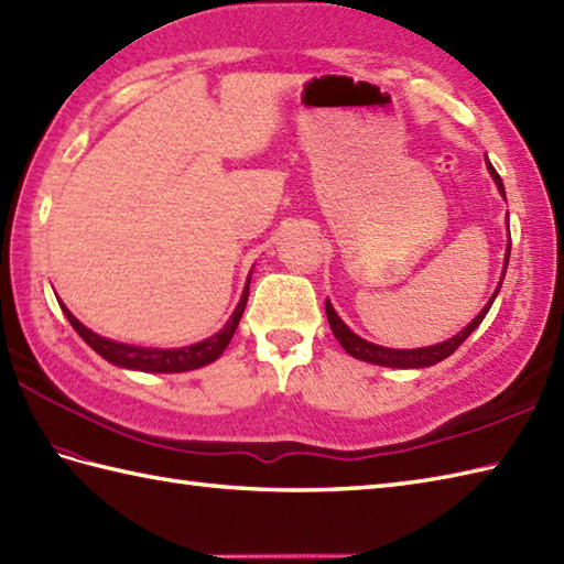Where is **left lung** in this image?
<instances>
[{
	"label": "left lung",
	"mask_w": 564,
	"mask_h": 564,
	"mask_svg": "<svg viewBox=\"0 0 564 564\" xmlns=\"http://www.w3.org/2000/svg\"><path fill=\"white\" fill-rule=\"evenodd\" d=\"M489 174H492L495 184L499 188L501 196L505 194V184H501V176L495 172L492 164H487ZM509 251H511V239L507 245V257H505V273H507V263H509ZM505 273H501L499 279V285L497 291L492 293V297H489V303L480 310V315H477L470 325H467L465 329H460L455 337L441 341V344H434V346H422V349H388V346H378V344H370L366 341L364 337H358L356 332H351L349 327H346V322L337 315V310L332 307L329 297L325 301V310H327V319H329V327L334 332V337H337V341L341 344V349L358 358V361H366V364H376V366H386V368H429V366H436L438 361H443V358H448L458 346L470 337V334L480 327V322L485 319V315L489 313V307H492L495 297L499 295V289H501V281H505Z\"/></svg>",
	"instance_id": "left-lung-1"
}]
</instances>
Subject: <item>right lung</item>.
<instances>
[{"label": "right lung", "instance_id": "add662e5", "mask_svg": "<svg viewBox=\"0 0 564 564\" xmlns=\"http://www.w3.org/2000/svg\"><path fill=\"white\" fill-rule=\"evenodd\" d=\"M249 279H251V273H249ZM247 297H249V281L245 285L242 297H239L235 313L230 315V319H227V325L218 334H213V337L203 339L198 344L182 346V349H148V346H133V344L106 339V337H101V334L91 332L89 327H84L82 322L65 307V303H59V307H63L65 317L69 319V325L75 327L79 337L109 364H113L118 368H128V370H142V373H184V370H196V368L218 361L223 351L227 349V344H230L232 334L237 332L239 319H242V313L247 307Z\"/></svg>", "mask_w": 564, "mask_h": 564}]
</instances>
